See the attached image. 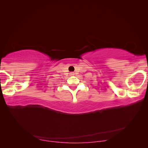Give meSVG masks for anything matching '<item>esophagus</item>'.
I'll return each instance as SVG.
<instances>
[{
	"instance_id": "esophagus-1",
	"label": "esophagus",
	"mask_w": 148,
	"mask_h": 148,
	"mask_svg": "<svg viewBox=\"0 0 148 148\" xmlns=\"http://www.w3.org/2000/svg\"><path fill=\"white\" fill-rule=\"evenodd\" d=\"M75 75V73L73 72H71V73H70V75H71V76H73V75Z\"/></svg>"
}]
</instances>
